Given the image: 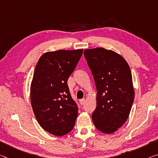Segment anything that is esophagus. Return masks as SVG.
Here are the masks:
<instances>
[{
  "mask_svg": "<svg viewBox=\"0 0 158 158\" xmlns=\"http://www.w3.org/2000/svg\"><path fill=\"white\" fill-rule=\"evenodd\" d=\"M85 99H82L80 100V103H81V105H83V104H85Z\"/></svg>",
  "mask_w": 158,
  "mask_h": 158,
  "instance_id": "esophagus-1",
  "label": "esophagus"
}]
</instances>
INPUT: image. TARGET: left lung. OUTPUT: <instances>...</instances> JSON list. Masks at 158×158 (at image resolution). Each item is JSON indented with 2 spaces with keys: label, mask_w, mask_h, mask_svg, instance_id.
I'll return each instance as SVG.
<instances>
[{
  "label": "left lung",
  "mask_w": 158,
  "mask_h": 158,
  "mask_svg": "<svg viewBox=\"0 0 158 158\" xmlns=\"http://www.w3.org/2000/svg\"><path fill=\"white\" fill-rule=\"evenodd\" d=\"M97 88V107L92 114L99 131L112 133L129 116L134 89L127 62L113 51L96 48L84 51Z\"/></svg>",
  "instance_id": "8db88e82"
}]
</instances>
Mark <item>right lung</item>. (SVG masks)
I'll use <instances>...</instances> for the list:
<instances>
[{"mask_svg":"<svg viewBox=\"0 0 158 158\" xmlns=\"http://www.w3.org/2000/svg\"><path fill=\"white\" fill-rule=\"evenodd\" d=\"M83 49L47 52L39 59L31 83V104L40 125L57 136L73 128L78 106L72 98L68 79Z\"/></svg>","mask_w":158,"mask_h":158,"instance_id":"right-lung-1","label":"right lung"}]
</instances>
